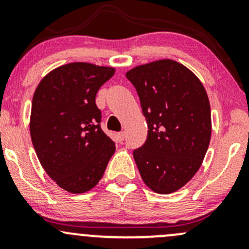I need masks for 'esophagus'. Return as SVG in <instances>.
Segmentation results:
<instances>
[{"mask_svg":"<svg viewBox=\"0 0 249 249\" xmlns=\"http://www.w3.org/2000/svg\"><path fill=\"white\" fill-rule=\"evenodd\" d=\"M117 138H118L119 142H123V141H124V138H125V132H119V133H117Z\"/></svg>","mask_w":249,"mask_h":249,"instance_id":"obj_1","label":"esophagus"}]
</instances>
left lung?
<instances>
[{"mask_svg": "<svg viewBox=\"0 0 249 249\" xmlns=\"http://www.w3.org/2000/svg\"><path fill=\"white\" fill-rule=\"evenodd\" d=\"M126 77L148 127L145 144L133 151L142 181L156 193L176 192L198 172L210 145L206 90L192 71L173 59L138 65Z\"/></svg>", "mask_w": 249, "mask_h": 249, "instance_id": "left-lung-1", "label": "left lung"}]
</instances>
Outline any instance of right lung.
I'll list each match as a JSON object with an SVG mask.
<instances>
[{"instance_id":"right-lung-1","label":"right lung","mask_w":249,"mask_h":249,"mask_svg":"<svg viewBox=\"0 0 249 249\" xmlns=\"http://www.w3.org/2000/svg\"><path fill=\"white\" fill-rule=\"evenodd\" d=\"M115 68L85 62L61 65L37 85L30 113V136L42 167L69 193L92 190L115 153L101 128L96 105L99 88Z\"/></svg>"}]
</instances>
